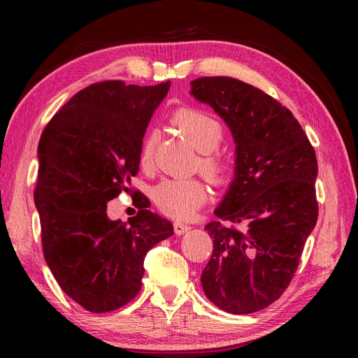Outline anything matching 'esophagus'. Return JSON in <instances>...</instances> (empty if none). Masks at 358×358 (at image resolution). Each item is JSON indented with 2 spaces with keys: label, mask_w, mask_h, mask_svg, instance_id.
I'll use <instances>...</instances> for the list:
<instances>
[{
  "label": "esophagus",
  "mask_w": 358,
  "mask_h": 358,
  "mask_svg": "<svg viewBox=\"0 0 358 358\" xmlns=\"http://www.w3.org/2000/svg\"><path fill=\"white\" fill-rule=\"evenodd\" d=\"M189 229H191V226L186 224V223H181V222H175L173 223V231H175V234H177V235H183Z\"/></svg>",
  "instance_id": "34e87169"
}]
</instances>
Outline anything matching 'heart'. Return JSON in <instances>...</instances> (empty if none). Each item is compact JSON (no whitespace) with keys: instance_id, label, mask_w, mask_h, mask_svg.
<instances>
[{"instance_id":"heart-1","label":"heart","mask_w":358,"mask_h":358,"mask_svg":"<svg viewBox=\"0 0 358 358\" xmlns=\"http://www.w3.org/2000/svg\"><path fill=\"white\" fill-rule=\"evenodd\" d=\"M173 123L200 152V172L210 183L223 185L229 178L232 162L229 155L217 148L222 144L224 131L220 121L210 113L195 108L180 109L173 115ZM155 149V134L144 135L140 148L141 164H149ZM208 200V191L196 178H169L154 189V201L164 214L173 218H191L196 209Z\"/></svg>"}]
</instances>
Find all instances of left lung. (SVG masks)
I'll return each mask as SVG.
<instances>
[{"label": "left lung", "mask_w": 358, "mask_h": 358, "mask_svg": "<svg viewBox=\"0 0 358 358\" xmlns=\"http://www.w3.org/2000/svg\"><path fill=\"white\" fill-rule=\"evenodd\" d=\"M191 86L235 141L234 180L214 210L220 222L204 226L214 252L201 286L226 313L252 314L286 291L315 227V150L292 112L263 90L229 77L196 78Z\"/></svg>", "instance_id": "8db88e82"}]
</instances>
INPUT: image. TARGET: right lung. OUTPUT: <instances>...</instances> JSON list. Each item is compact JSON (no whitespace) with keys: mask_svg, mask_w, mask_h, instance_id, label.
Listing matches in <instances>:
<instances>
[{"mask_svg":"<svg viewBox=\"0 0 358 358\" xmlns=\"http://www.w3.org/2000/svg\"><path fill=\"white\" fill-rule=\"evenodd\" d=\"M169 87L90 85L53 115L38 144L43 254L59 287L89 313L131 301L141 289L144 257L173 234L143 194L127 223L108 217V203L129 191L140 169L143 136Z\"/></svg>","mask_w":358,"mask_h":358,"instance_id":"1","label":"right lung"}]
</instances>
